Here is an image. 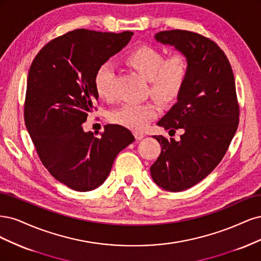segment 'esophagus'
Masks as SVG:
<instances>
[{
  "mask_svg": "<svg viewBox=\"0 0 261 261\" xmlns=\"http://www.w3.org/2000/svg\"><path fill=\"white\" fill-rule=\"evenodd\" d=\"M134 137H136L137 140H142L143 138H144V134L139 133V132H134Z\"/></svg>",
  "mask_w": 261,
  "mask_h": 261,
  "instance_id": "obj_1",
  "label": "esophagus"
}]
</instances>
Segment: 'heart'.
Masks as SVG:
<instances>
[{
	"mask_svg": "<svg viewBox=\"0 0 261 261\" xmlns=\"http://www.w3.org/2000/svg\"><path fill=\"white\" fill-rule=\"evenodd\" d=\"M125 66L148 82L149 94L163 104L178 97L186 83L189 63L187 56L174 53L165 60L164 53L156 47L141 45L124 57ZM115 71L109 64L99 67L95 73L94 86L99 98L113 100ZM157 115V108L150 103H128L114 111L109 119L134 131H143Z\"/></svg>",
	"mask_w": 261,
	"mask_h": 261,
	"instance_id": "heart-1",
	"label": "heart"
}]
</instances>
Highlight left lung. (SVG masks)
<instances>
[{
	"label": "left lung",
	"instance_id": "1",
	"mask_svg": "<svg viewBox=\"0 0 261 261\" xmlns=\"http://www.w3.org/2000/svg\"><path fill=\"white\" fill-rule=\"evenodd\" d=\"M159 43L188 58L189 71L176 103L157 125L180 140L153 136L162 146L150 175L159 188L180 192L205 179L221 162L239 125V104L231 65L214 41L186 30L161 31ZM169 131V132H170Z\"/></svg>",
	"mask_w": 261,
	"mask_h": 261
}]
</instances>
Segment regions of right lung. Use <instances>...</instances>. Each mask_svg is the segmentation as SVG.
I'll use <instances>...</instances> for the list:
<instances>
[{"instance_id": "right-lung-1", "label": "right lung", "mask_w": 261, "mask_h": 261, "mask_svg": "<svg viewBox=\"0 0 261 261\" xmlns=\"http://www.w3.org/2000/svg\"><path fill=\"white\" fill-rule=\"evenodd\" d=\"M132 36L131 31L73 30L48 42L30 66L24 123L42 164L71 190L102 186L116 156L136 140L119 124L105 125L99 138L82 127L98 99L97 69Z\"/></svg>"}]
</instances>
